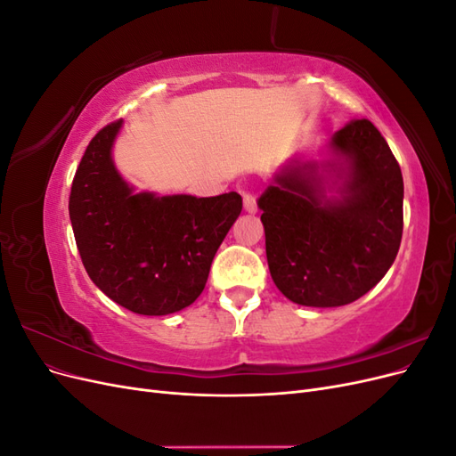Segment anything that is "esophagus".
<instances>
[{"instance_id":"1","label":"esophagus","mask_w":456,"mask_h":456,"mask_svg":"<svg viewBox=\"0 0 456 456\" xmlns=\"http://www.w3.org/2000/svg\"><path fill=\"white\" fill-rule=\"evenodd\" d=\"M243 207L247 213H256L258 211V203H256V196L253 191H243Z\"/></svg>"}]
</instances>
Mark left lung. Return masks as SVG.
Wrapping results in <instances>:
<instances>
[{
	"instance_id": "left-lung-1",
	"label": "left lung",
	"mask_w": 456,
	"mask_h": 456,
	"mask_svg": "<svg viewBox=\"0 0 456 456\" xmlns=\"http://www.w3.org/2000/svg\"><path fill=\"white\" fill-rule=\"evenodd\" d=\"M330 144L350 163L342 200H325L314 165L278 175L258 200L275 287L314 308L350 305L370 291L403 233V176L380 131L355 119Z\"/></svg>"
}]
</instances>
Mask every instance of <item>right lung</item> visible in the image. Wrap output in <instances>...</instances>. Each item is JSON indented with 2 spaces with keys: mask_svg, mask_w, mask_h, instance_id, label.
<instances>
[{
  "mask_svg": "<svg viewBox=\"0 0 456 456\" xmlns=\"http://www.w3.org/2000/svg\"><path fill=\"white\" fill-rule=\"evenodd\" d=\"M121 119L96 133L72 181L70 220L93 283L119 306L165 315L190 306L241 213L236 191L213 198L133 194L110 150Z\"/></svg>",
  "mask_w": 456,
  "mask_h": 456,
  "instance_id": "1",
  "label": "right lung"
}]
</instances>
